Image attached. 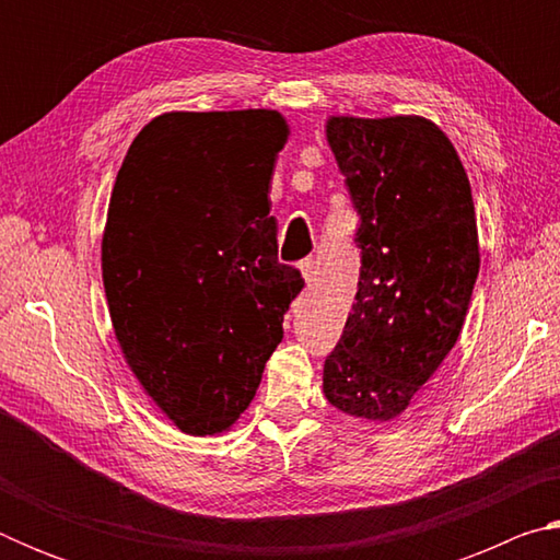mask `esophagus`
I'll return each mask as SVG.
<instances>
[{"label": "esophagus", "instance_id": "obj_1", "mask_svg": "<svg viewBox=\"0 0 560 560\" xmlns=\"http://www.w3.org/2000/svg\"><path fill=\"white\" fill-rule=\"evenodd\" d=\"M299 269H301V277L306 279V283L311 287V281L316 279V261H314V259H303V261L299 264Z\"/></svg>", "mask_w": 560, "mask_h": 560}]
</instances>
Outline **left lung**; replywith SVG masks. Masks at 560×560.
I'll list each match as a JSON object with an SVG mask.
<instances>
[{
  "mask_svg": "<svg viewBox=\"0 0 560 560\" xmlns=\"http://www.w3.org/2000/svg\"><path fill=\"white\" fill-rule=\"evenodd\" d=\"M326 138L360 214V279L324 393L340 412L385 422L459 338L479 273L471 187L428 118L334 116Z\"/></svg>",
  "mask_w": 560,
  "mask_h": 560,
  "instance_id": "1",
  "label": "left lung"
}]
</instances>
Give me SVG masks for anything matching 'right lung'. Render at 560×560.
<instances>
[{
  "instance_id": "obj_1",
  "label": "right lung",
  "mask_w": 560,
  "mask_h": 560,
  "mask_svg": "<svg viewBox=\"0 0 560 560\" xmlns=\"http://www.w3.org/2000/svg\"><path fill=\"white\" fill-rule=\"evenodd\" d=\"M289 126L267 108L163 113L110 192L103 287L132 375L179 430H230L303 289L277 259L269 183Z\"/></svg>"
}]
</instances>
